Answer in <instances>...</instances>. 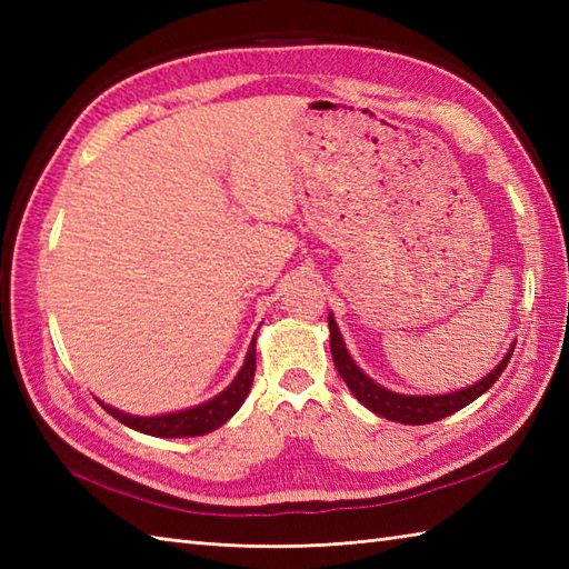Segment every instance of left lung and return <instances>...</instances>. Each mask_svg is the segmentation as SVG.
I'll list each match as a JSON object with an SVG mask.
<instances>
[{"instance_id": "8db88e82", "label": "left lung", "mask_w": 569, "mask_h": 569, "mask_svg": "<svg viewBox=\"0 0 569 569\" xmlns=\"http://www.w3.org/2000/svg\"><path fill=\"white\" fill-rule=\"evenodd\" d=\"M330 325V349H332V361L337 371H340L342 381L349 386V391L355 393L357 401L361 406H367L373 413L386 418V420H396L403 422V426H426V422H435L440 418H447L457 413L459 408L469 406L471 401L489 391L497 379L501 377V371L509 365V359L513 355V345L506 357L499 361L497 369H491V373H487L485 379H479L477 383L467 386V389H459L452 393H442V396H406V393H396L383 389L381 383L371 381L365 371H361L355 359L349 357L345 340L340 335V328H337L335 318H328Z\"/></svg>"}]
</instances>
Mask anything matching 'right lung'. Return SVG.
<instances>
[{"instance_id": "right-lung-1", "label": "right lung", "mask_w": 569, "mask_h": 569, "mask_svg": "<svg viewBox=\"0 0 569 569\" xmlns=\"http://www.w3.org/2000/svg\"><path fill=\"white\" fill-rule=\"evenodd\" d=\"M253 371H257V340L249 345L247 359L244 365H241L234 381L229 383L222 393L210 398L208 403L192 406L188 410H178V413H163V416H131L102 401L100 403L112 418H117L119 422H124L127 428L139 430L143 435H153V438H196V435H208L220 426H224V422L237 413L239 406L244 403V398L249 396Z\"/></svg>"}]
</instances>
